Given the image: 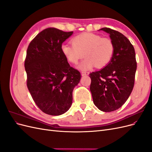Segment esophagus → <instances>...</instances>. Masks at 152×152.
<instances>
[{"instance_id":"esophagus-1","label":"esophagus","mask_w":152,"mask_h":152,"mask_svg":"<svg viewBox=\"0 0 152 152\" xmlns=\"http://www.w3.org/2000/svg\"><path fill=\"white\" fill-rule=\"evenodd\" d=\"M89 74V72H82L81 73L82 76H85V75H88Z\"/></svg>"}]
</instances>
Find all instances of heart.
<instances>
[{"instance_id": "b5f03b06", "label": "heart", "mask_w": 152, "mask_h": 152, "mask_svg": "<svg viewBox=\"0 0 152 152\" xmlns=\"http://www.w3.org/2000/svg\"><path fill=\"white\" fill-rule=\"evenodd\" d=\"M72 44H62L61 52L66 60L72 64L78 63L84 54L86 58L78 67L82 71L91 70L96 66L104 67L113 56L112 41L97 34L84 33L77 35L72 39Z\"/></svg>"}]
</instances>
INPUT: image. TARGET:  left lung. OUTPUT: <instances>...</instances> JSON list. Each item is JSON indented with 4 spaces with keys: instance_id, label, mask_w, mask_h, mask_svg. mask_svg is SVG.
<instances>
[{
    "instance_id": "obj_1",
    "label": "left lung",
    "mask_w": 152,
    "mask_h": 152,
    "mask_svg": "<svg viewBox=\"0 0 152 152\" xmlns=\"http://www.w3.org/2000/svg\"><path fill=\"white\" fill-rule=\"evenodd\" d=\"M107 32L114 45V54L108 65L89 74L93 103L101 111L113 112L126 103L134 84L137 68L134 48L126 37L109 28Z\"/></svg>"
}]
</instances>
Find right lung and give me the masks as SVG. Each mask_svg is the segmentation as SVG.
Listing matches in <instances>:
<instances>
[{
  "label": "right lung",
  "mask_w": 152,
  "mask_h": 152,
  "mask_svg": "<svg viewBox=\"0 0 152 152\" xmlns=\"http://www.w3.org/2000/svg\"><path fill=\"white\" fill-rule=\"evenodd\" d=\"M73 33L46 28L27 49V87L40 110L50 115H60L70 109L73 90L80 80V72L70 66L61 50L63 42Z\"/></svg>",
  "instance_id": "add662e5"
}]
</instances>
